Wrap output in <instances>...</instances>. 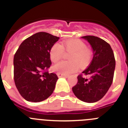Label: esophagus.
<instances>
[{"instance_id":"34e87169","label":"esophagus","mask_w":128,"mask_h":128,"mask_svg":"<svg viewBox=\"0 0 128 128\" xmlns=\"http://www.w3.org/2000/svg\"><path fill=\"white\" fill-rule=\"evenodd\" d=\"M58 78H62V77H64V78H68V76L65 75V74H61V73H58L57 74Z\"/></svg>"}]
</instances>
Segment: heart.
<instances>
[{
    "instance_id": "heart-1",
    "label": "heart",
    "mask_w": 128,
    "mask_h": 128,
    "mask_svg": "<svg viewBox=\"0 0 128 128\" xmlns=\"http://www.w3.org/2000/svg\"><path fill=\"white\" fill-rule=\"evenodd\" d=\"M64 49L70 54L68 59L70 61H63L52 66L54 72L63 74H70L77 72L81 67L87 66L92 59L93 53L86 44L81 40H70L63 42L62 46L59 43L53 44L50 49V58L56 63L62 58Z\"/></svg>"
}]
</instances>
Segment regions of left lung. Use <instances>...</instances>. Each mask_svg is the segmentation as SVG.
I'll return each instance as SVG.
<instances>
[{
  "instance_id": "1",
  "label": "left lung",
  "mask_w": 128,
  "mask_h": 128,
  "mask_svg": "<svg viewBox=\"0 0 128 128\" xmlns=\"http://www.w3.org/2000/svg\"><path fill=\"white\" fill-rule=\"evenodd\" d=\"M93 48L94 57L89 66L78 76L72 88L74 95L86 102H95L105 96L114 80L115 60L112 48L104 40L94 36H82ZM83 75H88L89 78Z\"/></svg>"
}]
</instances>
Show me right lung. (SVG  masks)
Listing matches in <instances>:
<instances>
[{"mask_svg":"<svg viewBox=\"0 0 128 128\" xmlns=\"http://www.w3.org/2000/svg\"><path fill=\"white\" fill-rule=\"evenodd\" d=\"M59 39L47 32H37L26 38L14 54V83L26 100L40 102L52 94L58 78L48 72L52 64L49 53Z\"/></svg>","mask_w":128,"mask_h":128,"instance_id":"1","label":"right lung"}]
</instances>
